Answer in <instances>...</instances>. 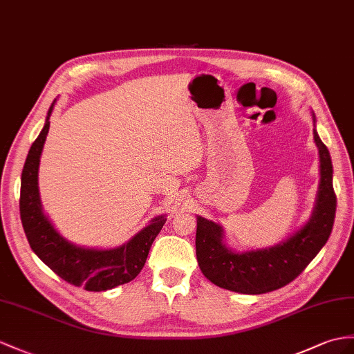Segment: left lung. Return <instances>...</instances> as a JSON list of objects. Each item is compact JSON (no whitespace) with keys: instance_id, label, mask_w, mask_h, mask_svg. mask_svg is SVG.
Instances as JSON below:
<instances>
[{"instance_id":"left-lung-1","label":"left lung","mask_w":354,"mask_h":354,"mask_svg":"<svg viewBox=\"0 0 354 354\" xmlns=\"http://www.w3.org/2000/svg\"><path fill=\"white\" fill-rule=\"evenodd\" d=\"M313 122L320 158V183L311 218L295 234L274 246L237 252L225 243V232L219 223L196 216L198 266L214 286L242 295L278 290L296 279L329 240L336 212L333 167L330 153L317 133L314 112Z\"/></svg>"}]
</instances>
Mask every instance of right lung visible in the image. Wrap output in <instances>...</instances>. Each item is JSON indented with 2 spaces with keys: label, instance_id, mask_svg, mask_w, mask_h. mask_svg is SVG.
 <instances>
[{
  "label": "right lung",
  "instance_id": "obj_1",
  "mask_svg": "<svg viewBox=\"0 0 354 354\" xmlns=\"http://www.w3.org/2000/svg\"><path fill=\"white\" fill-rule=\"evenodd\" d=\"M50 105L41 132L32 142L21 177V221L28 243L40 260L59 278L87 291H106L131 282L142 270L154 239L167 222L165 214L153 218L147 227L117 248L96 249L68 242L43 212L39 194V165L49 132Z\"/></svg>",
  "mask_w": 354,
  "mask_h": 354
}]
</instances>
